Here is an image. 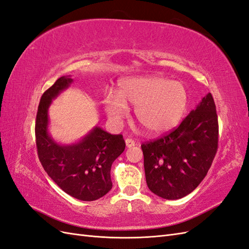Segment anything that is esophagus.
Masks as SVG:
<instances>
[{"mask_svg": "<svg viewBox=\"0 0 249 249\" xmlns=\"http://www.w3.org/2000/svg\"><path fill=\"white\" fill-rule=\"evenodd\" d=\"M125 143H126V147H127V148H130V147H132V146L136 145L135 141H133L132 139H129V138H127V139L125 140Z\"/></svg>", "mask_w": 249, "mask_h": 249, "instance_id": "34e87169", "label": "esophagus"}]
</instances>
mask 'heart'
Masks as SVG:
<instances>
[{
    "label": "heart",
    "mask_w": 249,
    "mask_h": 249,
    "mask_svg": "<svg viewBox=\"0 0 249 249\" xmlns=\"http://www.w3.org/2000/svg\"><path fill=\"white\" fill-rule=\"evenodd\" d=\"M136 107L139 124L150 135H162L181 123L188 107V92L180 82L161 75L130 78L119 84L117 95L104 98L108 118L120 123L128 114L127 106Z\"/></svg>",
    "instance_id": "b5f03b06"
}]
</instances>
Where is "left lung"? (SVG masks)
Masks as SVG:
<instances>
[{
	"instance_id": "1",
	"label": "left lung",
	"mask_w": 249,
	"mask_h": 249,
	"mask_svg": "<svg viewBox=\"0 0 249 249\" xmlns=\"http://www.w3.org/2000/svg\"><path fill=\"white\" fill-rule=\"evenodd\" d=\"M218 141V116L209 92L177 128L141 145L148 188L166 200L189 195L207 175Z\"/></svg>"
}]
</instances>
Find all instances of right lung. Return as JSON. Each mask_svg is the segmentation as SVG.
Masks as SVG:
<instances>
[{"label": "right lung", "instance_id": "right-lung-1", "mask_svg": "<svg viewBox=\"0 0 249 249\" xmlns=\"http://www.w3.org/2000/svg\"><path fill=\"white\" fill-rule=\"evenodd\" d=\"M71 83L70 76H61L42 95L36 120L37 156L62 190L81 201H94L111 189V165L124 151L125 141L122 135H110L95 126L79 143L54 142L48 135V107Z\"/></svg>", "mask_w": 249, "mask_h": 249}]
</instances>
